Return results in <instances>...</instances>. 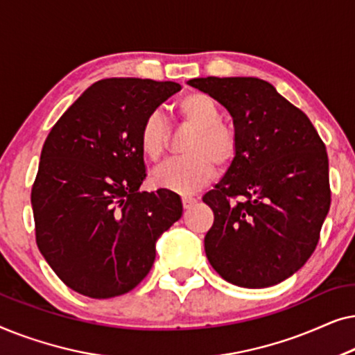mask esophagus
Listing matches in <instances>:
<instances>
[{
    "instance_id": "34e87169",
    "label": "esophagus",
    "mask_w": 355,
    "mask_h": 355,
    "mask_svg": "<svg viewBox=\"0 0 355 355\" xmlns=\"http://www.w3.org/2000/svg\"><path fill=\"white\" fill-rule=\"evenodd\" d=\"M197 203V198H193V197H182V207L186 208H191V207H193Z\"/></svg>"
}]
</instances>
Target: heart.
<instances>
[{
    "mask_svg": "<svg viewBox=\"0 0 355 355\" xmlns=\"http://www.w3.org/2000/svg\"><path fill=\"white\" fill-rule=\"evenodd\" d=\"M178 114L193 128L184 152L187 157L171 159L152 173L155 187L176 193H192L215 178L216 166L227 169L239 155V132L221 121V110L203 92H191L178 101ZM169 144V128L163 114L155 111L140 125L139 147L150 162H158Z\"/></svg>",
    "mask_w": 355,
    "mask_h": 355,
    "instance_id": "heart-1",
    "label": "heart"
}]
</instances>
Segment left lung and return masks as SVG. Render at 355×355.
Returning a JSON list of instances; mask_svg holds the SVG:
<instances>
[{
  "mask_svg": "<svg viewBox=\"0 0 355 355\" xmlns=\"http://www.w3.org/2000/svg\"><path fill=\"white\" fill-rule=\"evenodd\" d=\"M225 106L239 155L203 196L210 265L227 283L268 288L302 268L331 205L328 155L307 114L257 77L189 80Z\"/></svg>",
  "mask_w": 355,
  "mask_h": 355,
  "instance_id": "obj_1",
  "label": "left lung"
}]
</instances>
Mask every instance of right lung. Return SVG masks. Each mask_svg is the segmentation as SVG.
I'll return each instance as SVG.
<instances>
[{
  "label": "right lung",
  "mask_w": 355,
  "mask_h": 355,
  "mask_svg": "<svg viewBox=\"0 0 355 355\" xmlns=\"http://www.w3.org/2000/svg\"><path fill=\"white\" fill-rule=\"evenodd\" d=\"M176 82L111 77L87 89L53 125L32 186L35 241L67 288L92 299L132 291L155 242L182 215L178 193L139 192L140 125Z\"/></svg>",
  "instance_id": "obj_1"
}]
</instances>
